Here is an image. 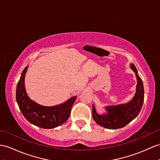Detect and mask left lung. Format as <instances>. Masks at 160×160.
<instances>
[{
	"label": "left lung",
	"mask_w": 160,
	"mask_h": 160,
	"mask_svg": "<svg viewBox=\"0 0 160 160\" xmlns=\"http://www.w3.org/2000/svg\"><path fill=\"white\" fill-rule=\"evenodd\" d=\"M131 68L136 73L137 79V87L134 98L126 104H121L115 107H108L107 115H100L97 113L94 106H92V115L95 122L100 126L108 129H118L126 126L139 114L144 101V88L142 81L138 75L134 64Z\"/></svg>",
	"instance_id": "8db88e82"
}]
</instances>
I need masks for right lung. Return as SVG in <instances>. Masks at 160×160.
<instances>
[{"label": "right lung", "instance_id": "obj_1", "mask_svg": "<svg viewBox=\"0 0 160 160\" xmlns=\"http://www.w3.org/2000/svg\"><path fill=\"white\" fill-rule=\"evenodd\" d=\"M28 67L22 71L16 89V100L22 113L33 125L44 129H52L62 125L67 121L77 97L55 107H44L30 100L24 86V78Z\"/></svg>", "mask_w": 160, "mask_h": 160}]
</instances>
